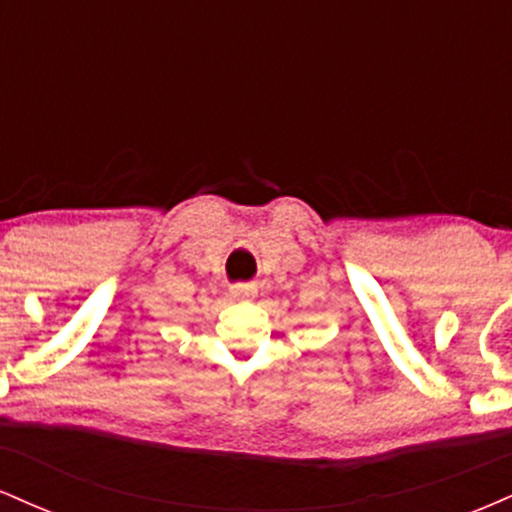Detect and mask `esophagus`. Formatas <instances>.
<instances>
[{
    "label": "esophagus",
    "instance_id": "obj_1",
    "mask_svg": "<svg viewBox=\"0 0 512 512\" xmlns=\"http://www.w3.org/2000/svg\"><path fill=\"white\" fill-rule=\"evenodd\" d=\"M231 293L236 298H250V296H255L257 289H255V286H250V284H238V286H233Z\"/></svg>",
    "mask_w": 512,
    "mask_h": 512
}]
</instances>
